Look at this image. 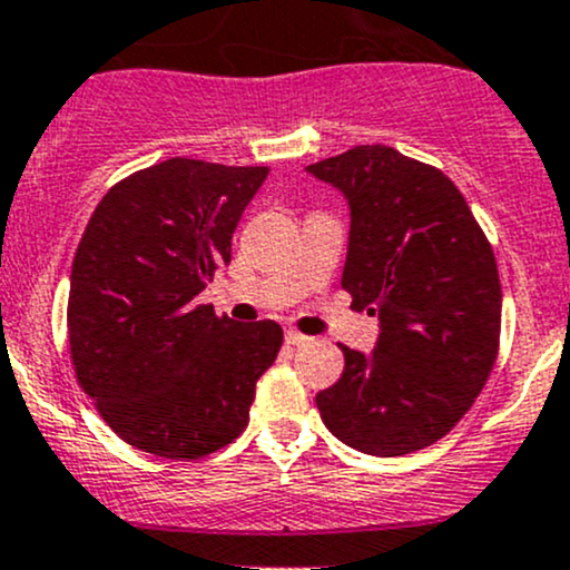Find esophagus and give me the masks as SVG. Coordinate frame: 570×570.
I'll return each mask as SVG.
<instances>
[{
	"label": "esophagus",
	"instance_id": "34e87169",
	"mask_svg": "<svg viewBox=\"0 0 570 570\" xmlns=\"http://www.w3.org/2000/svg\"><path fill=\"white\" fill-rule=\"evenodd\" d=\"M285 343L287 345H307V343H313V337H307V334L296 332V328H287V332H285Z\"/></svg>",
	"mask_w": 570,
	"mask_h": 570
}]
</instances>
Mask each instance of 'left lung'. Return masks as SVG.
I'll list each match as a JSON object with an SVG mask.
<instances>
[{
    "mask_svg": "<svg viewBox=\"0 0 570 570\" xmlns=\"http://www.w3.org/2000/svg\"><path fill=\"white\" fill-rule=\"evenodd\" d=\"M348 199L343 287L379 315L373 354L343 345L340 381L315 395L340 442L406 455L448 436L489 381L500 351L494 249L442 169L386 145L309 164Z\"/></svg>",
    "mask_w": 570,
    "mask_h": 570,
    "instance_id": "8db88e82",
    "label": "left lung"
}]
</instances>
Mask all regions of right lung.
Returning <instances> with one entry per match:
<instances>
[{"label": "right lung", "instance_id": "1", "mask_svg": "<svg viewBox=\"0 0 570 570\" xmlns=\"http://www.w3.org/2000/svg\"><path fill=\"white\" fill-rule=\"evenodd\" d=\"M268 167L167 158L104 195L68 293L76 379L104 422L158 459H203L242 436L283 328L236 324L197 296L230 263Z\"/></svg>", "mask_w": 570, "mask_h": 570}]
</instances>
